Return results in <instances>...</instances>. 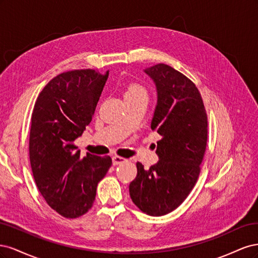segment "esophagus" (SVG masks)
Listing matches in <instances>:
<instances>
[{"label": "esophagus", "mask_w": 258, "mask_h": 258, "mask_svg": "<svg viewBox=\"0 0 258 258\" xmlns=\"http://www.w3.org/2000/svg\"><path fill=\"white\" fill-rule=\"evenodd\" d=\"M127 159H124L122 157H120V156H114L113 157V165H120V163L122 162H126Z\"/></svg>", "instance_id": "obj_1"}]
</instances>
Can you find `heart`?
Returning a JSON list of instances; mask_svg holds the SVG:
<instances>
[{
  "instance_id": "b5f03b06",
  "label": "heart",
  "mask_w": 258,
  "mask_h": 258,
  "mask_svg": "<svg viewBox=\"0 0 258 258\" xmlns=\"http://www.w3.org/2000/svg\"><path fill=\"white\" fill-rule=\"evenodd\" d=\"M124 98H147V89L141 83L129 82L124 87Z\"/></svg>"
}]
</instances>
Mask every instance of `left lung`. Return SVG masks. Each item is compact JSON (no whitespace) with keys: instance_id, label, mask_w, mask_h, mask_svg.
Listing matches in <instances>:
<instances>
[{"instance_id":"1","label":"left lung","mask_w":258,"mask_h":258,"mask_svg":"<svg viewBox=\"0 0 258 258\" xmlns=\"http://www.w3.org/2000/svg\"><path fill=\"white\" fill-rule=\"evenodd\" d=\"M154 80L158 102L152 129L161 139L159 161L148 170L137 162L130 197L143 213L166 215L183 204L200 174L208 141V115L198 88L188 77L165 63L145 70Z\"/></svg>"}]
</instances>
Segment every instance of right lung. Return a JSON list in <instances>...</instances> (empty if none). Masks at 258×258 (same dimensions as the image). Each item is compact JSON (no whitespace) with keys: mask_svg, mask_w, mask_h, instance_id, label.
<instances>
[{"mask_svg":"<svg viewBox=\"0 0 258 258\" xmlns=\"http://www.w3.org/2000/svg\"><path fill=\"white\" fill-rule=\"evenodd\" d=\"M108 70H73L57 75L38 95L31 117L29 154L38 190L66 218L87 213L98 183L112 166L110 156L81 157L75 140L90 123Z\"/></svg>","mask_w":258,"mask_h":258,"instance_id":"obj_1","label":"right lung"}]
</instances>
